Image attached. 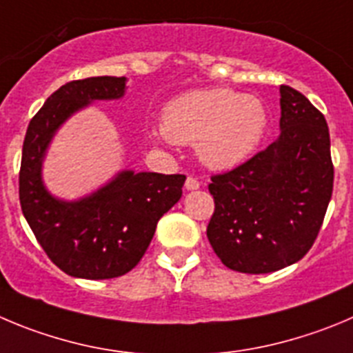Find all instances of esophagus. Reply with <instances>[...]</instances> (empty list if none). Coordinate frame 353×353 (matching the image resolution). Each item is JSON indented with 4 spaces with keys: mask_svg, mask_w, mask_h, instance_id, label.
<instances>
[{
    "mask_svg": "<svg viewBox=\"0 0 353 353\" xmlns=\"http://www.w3.org/2000/svg\"><path fill=\"white\" fill-rule=\"evenodd\" d=\"M184 188H186L188 192H193V190H199L200 183L195 179V177L190 176V177H188V179H186V183H184Z\"/></svg>",
    "mask_w": 353,
    "mask_h": 353,
    "instance_id": "obj_1",
    "label": "esophagus"
}]
</instances>
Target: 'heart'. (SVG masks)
I'll list each match as a JSON object with an SVG mask.
<instances>
[{"label":"heart","mask_w":353,"mask_h":353,"mask_svg":"<svg viewBox=\"0 0 353 353\" xmlns=\"http://www.w3.org/2000/svg\"><path fill=\"white\" fill-rule=\"evenodd\" d=\"M268 110L254 95L232 88H200L167 102L161 113L163 137L193 144L199 160L214 170L247 161L263 143Z\"/></svg>","instance_id":"heart-1"}]
</instances>
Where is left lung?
I'll return each mask as SVG.
<instances>
[{"label":"left lung","mask_w":353,"mask_h":353,"mask_svg":"<svg viewBox=\"0 0 353 353\" xmlns=\"http://www.w3.org/2000/svg\"><path fill=\"white\" fill-rule=\"evenodd\" d=\"M334 169L325 118L294 88L281 87V136L212 176L207 239L230 270L270 273L299 261L319 235Z\"/></svg>","instance_id":"8db88e82"}]
</instances>
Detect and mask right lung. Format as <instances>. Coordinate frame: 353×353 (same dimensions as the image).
<instances>
[{
	"mask_svg": "<svg viewBox=\"0 0 353 353\" xmlns=\"http://www.w3.org/2000/svg\"><path fill=\"white\" fill-rule=\"evenodd\" d=\"M125 88V77L69 81L47 99L26 132L19 174L22 212L48 258L78 279L102 281L130 272L158 219L183 195V174L121 170L78 200L57 199L43 183V160L61 125L92 102L121 99Z\"/></svg>",
	"mask_w": 353,
	"mask_h": 353,
	"instance_id": "right-lung-1",
	"label": "right lung"
}]
</instances>
